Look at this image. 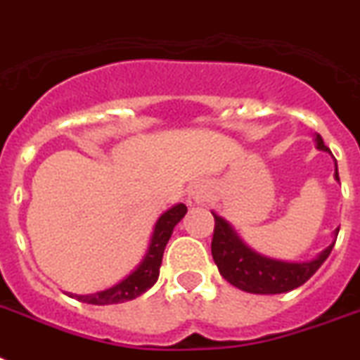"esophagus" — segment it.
<instances>
[{
	"label": "esophagus",
	"instance_id": "34e87169",
	"mask_svg": "<svg viewBox=\"0 0 360 360\" xmlns=\"http://www.w3.org/2000/svg\"><path fill=\"white\" fill-rule=\"evenodd\" d=\"M207 198H209V188H207L205 183H195V185L190 186L188 190V198H186V201H188V205H203L207 201Z\"/></svg>",
	"mask_w": 360,
	"mask_h": 360
}]
</instances>
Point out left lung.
<instances>
[{"label": "left lung", "instance_id": "left-lung-1", "mask_svg": "<svg viewBox=\"0 0 360 360\" xmlns=\"http://www.w3.org/2000/svg\"><path fill=\"white\" fill-rule=\"evenodd\" d=\"M316 148L329 151L320 134H316ZM335 177L338 181V168H335ZM212 216H214V235L210 244L212 259L227 283L251 294H283L302 286L316 274L335 246L333 242L316 259L309 262L276 261L248 248L224 218L214 212ZM337 235L338 229L335 231V236Z\"/></svg>", "mask_w": 360, "mask_h": 360}]
</instances>
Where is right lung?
I'll use <instances>...</instances> for the list:
<instances>
[{"instance_id": "right-lung-1", "label": "right lung", "mask_w": 360, "mask_h": 360, "mask_svg": "<svg viewBox=\"0 0 360 360\" xmlns=\"http://www.w3.org/2000/svg\"><path fill=\"white\" fill-rule=\"evenodd\" d=\"M185 214L186 205H183V203H177V205L166 210L165 214H160V218L155 224L150 248L146 251L144 259L136 266V270L131 271L124 281L110 286L107 290L89 294V296H77V294H70V296L79 300V302L92 303V305H112V303L131 302L134 297L142 296L159 279V270L160 264H162V253H165L166 244L170 240L174 227L183 220Z\"/></svg>"}]
</instances>
